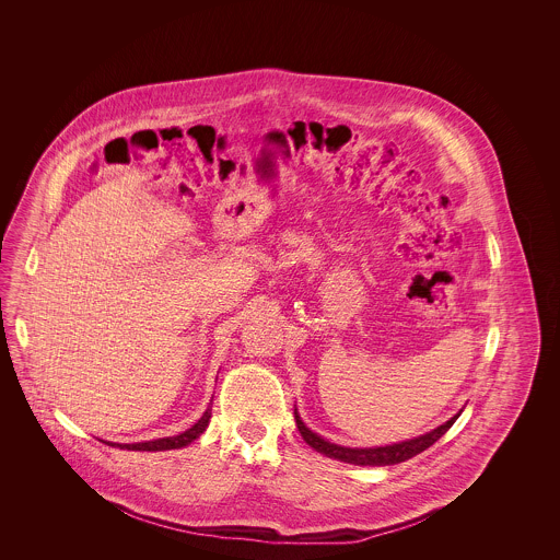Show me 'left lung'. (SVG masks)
I'll list each match as a JSON object with an SVG mask.
<instances>
[{
    "instance_id": "left-lung-1",
    "label": "left lung",
    "mask_w": 560,
    "mask_h": 560,
    "mask_svg": "<svg viewBox=\"0 0 560 560\" xmlns=\"http://www.w3.org/2000/svg\"><path fill=\"white\" fill-rule=\"evenodd\" d=\"M459 413H455L452 420H447L445 424L430 430L427 434H420L416 439H409V441H402V443H393V445H386V447L359 450V447H342V445H336V443H329V441L320 439L317 432H313L311 428H306V424L302 422V418L298 416V409L293 411L295 427L300 430L302 439L315 452L323 453L327 457H334V459H340V462H347V464H354V466H393V464H400V462L424 452L432 443H436L453 427V422L459 418Z\"/></svg>"
}]
</instances>
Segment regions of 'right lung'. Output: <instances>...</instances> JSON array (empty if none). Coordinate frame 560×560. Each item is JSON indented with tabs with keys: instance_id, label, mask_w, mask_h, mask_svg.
<instances>
[{
	"instance_id": "1",
	"label": "right lung",
	"mask_w": 560,
	"mask_h": 560,
	"mask_svg": "<svg viewBox=\"0 0 560 560\" xmlns=\"http://www.w3.org/2000/svg\"><path fill=\"white\" fill-rule=\"evenodd\" d=\"M212 405V402H210ZM212 418V407L206 409V413L192 424V427L176 434V436H165V439H155V441H147V443H107L119 450H128V452H167V450H180L187 447L195 439H199L203 434V430L210 424Z\"/></svg>"
}]
</instances>
